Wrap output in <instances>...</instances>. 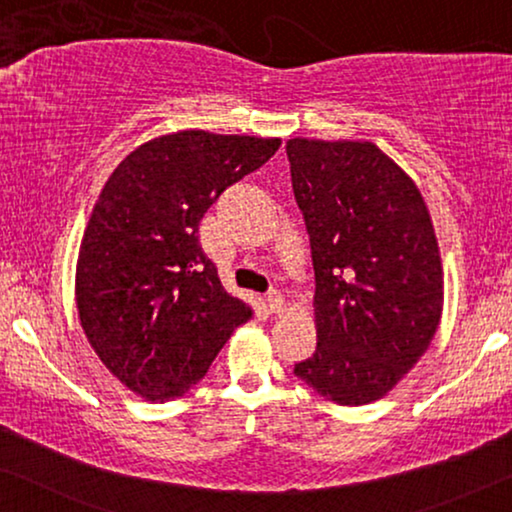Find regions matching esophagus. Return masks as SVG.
<instances>
[{
	"label": "esophagus",
	"instance_id": "obj_1",
	"mask_svg": "<svg viewBox=\"0 0 512 512\" xmlns=\"http://www.w3.org/2000/svg\"><path fill=\"white\" fill-rule=\"evenodd\" d=\"M266 306H269L271 313H283L285 297L278 290H271L269 294H266Z\"/></svg>",
	"mask_w": 512,
	"mask_h": 512
}]
</instances>
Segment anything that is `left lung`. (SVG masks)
Listing matches in <instances>:
<instances>
[{"mask_svg":"<svg viewBox=\"0 0 512 512\" xmlns=\"http://www.w3.org/2000/svg\"><path fill=\"white\" fill-rule=\"evenodd\" d=\"M294 199L315 271L313 357L294 376L338 406L383 399L443 313L434 222L413 178L371 141L290 139Z\"/></svg>","mask_w":512,"mask_h":512,"instance_id":"left-lung-1","label":"left lung"}]
</instances>
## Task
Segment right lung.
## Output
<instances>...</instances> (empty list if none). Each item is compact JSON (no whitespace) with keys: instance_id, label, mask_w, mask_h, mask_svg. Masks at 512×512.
<instances>
[{"instance_id":"obj_1","label":"right lung","mask_w":512,"mask_h":512,"mask_svg":"<svg viewBox=\"0 0 512 512\" xmlns=\"http://www.w3.org/2000/svg\"><path fill=\"white\" fill-rule=\"evenodd\" d=\"M280 139L183 129L134 148L106 181L76 264V308L92 350L146 401H171L206 376L253 308L222 287L199 222Z\"/></svg>"}]
</instances>
